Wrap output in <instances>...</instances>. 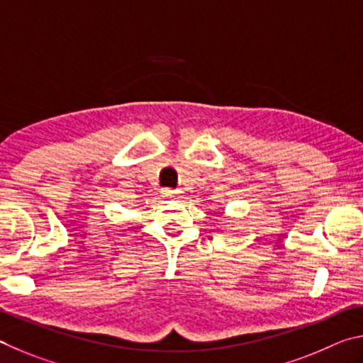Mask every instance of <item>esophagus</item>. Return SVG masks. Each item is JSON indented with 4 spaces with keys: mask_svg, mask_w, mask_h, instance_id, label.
<instances>
[{
    "mask_svg": "<svg viewBox=\"0 0 363 363\" xmlns=\"http://www.w3.org/2000/svg\"><path fill=\"white\" fill-rule=\"evenodd\" d=\"M162 194H164V198H167V199L177 198V191H172V189H164Z\"/></svg>",
    "mask_w": 363,
    "mask_h": 363,
    "instance_id": "esophagus-1",
    "label": "esophagus"
}]
</instances>
